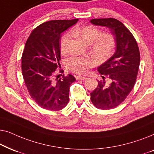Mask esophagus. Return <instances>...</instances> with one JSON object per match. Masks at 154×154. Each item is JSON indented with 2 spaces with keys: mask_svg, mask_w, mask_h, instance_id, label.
<instances>
[{
  "mask_svg": "<svg viewBox=\"0 0 154 154\" xmlns=\"http://www.w3.org/2000/svg\"><path fill=\"white\" fill-rule=\"evenodd\" d=\"M75 79H76L77 81H84V80L87 79V78L85 76H81V75H77Z\"/></svg>",
  "mask_w": 154,
  "mask_h": 154,
  "instance_id": "34e87169",
  "label": "esophagus"
}]
</instances>
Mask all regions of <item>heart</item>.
<instances>
[{
  "label": "heart",
  "instance_id": "b5f03b06",
  "mask_svg": "<svg viewBox=\"0 0 154 154\" xmlns=\"http://www.w3.org/2000/svg\"><path fill=\"white\" fill-rule=\"evenodd\" d=\"M71 33L77 35L87 44H90V52L99 62H105L113 54L116 45L114 35L110 32L101 33V30L93 26L75 27ZM71 33L66 31L60 41V51L64 54L68 52L71 39ZM69 70L76 73H84L94 65V61L89 57H71L66 61Z\"/></svg>",
  "mask_w": 154,
  "mask_h": 154
}]
</instances>
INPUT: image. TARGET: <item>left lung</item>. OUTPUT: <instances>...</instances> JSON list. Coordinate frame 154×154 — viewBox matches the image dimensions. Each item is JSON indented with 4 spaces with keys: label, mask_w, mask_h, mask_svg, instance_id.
<instances>
[{
    "label": "left lung",
    "mask_w": 154,
    "mask_h": 154,
    "mask_svg": "<svg viewBox=\"0 0 154 154\" xmlns=\"http://www.w3.org/2000/svg\"><path fill=\"white\" fill-rule=\"evenodd\" d=\"M90 22L109 27L116 42L113 55L97 68L103 81H97V87L90 93L96 108L109 110L121 104L133 88L140 67V50L132 33L116 19H92Z\"/></svg>",
    "instance_id": "obj_1"
}]
</instances>
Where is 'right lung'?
<instances>
[{
	"mask_svg": "<svg viewBox=\"0 0 154 154\" xmlns=\"http://www.w3.org/2000/svg\"><path fill=\"white\" fill-rule=\"evenodd\" d=\"M78 20L44 22L33 29L25 44L22 56L23 79L31 97L46 110H62L69 102V88L75 79L71 74L59 79L60 75L55 73L60 67L61 35ZM59 72L64 71L60 69Z\"/></svg>",
	"mask_w": 154,
	"mask_h": 154,
	"instance_id": "add662e5",
	"label": "right lung"
}]
</instances>
